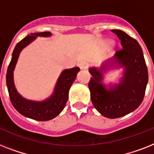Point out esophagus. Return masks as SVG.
I'll list each match as a JSON object with an SVG mask.
<instances>
[{
  "label": "esophagus",
  "mask_w": 154,
  "mask_h": 154,
  "mask_svg": "<svg viewBox=\"0 0 154 154\" xmlns=\"http://www.w3.org/2000/svg\"><path fill=\"white\" fill-rule=\"evenodd\" d=\"M79 67L81 69H86L88 67V64L86 62H81L79 64Z\"/></svg>",
  "instance_id": "esophagus-1"
}]
</instances>
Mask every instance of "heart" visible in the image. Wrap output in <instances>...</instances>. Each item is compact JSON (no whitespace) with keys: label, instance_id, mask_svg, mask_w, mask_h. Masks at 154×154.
I'll use <instances>...</instances> for the list:
<instances>
[{"label":"heart","instance_id":"obj_1","mask_svg":"<svg viewBox=\"0 0 154 154\" xmlns=\"http://www.w3.org/2000/svg\"><path fill=\"white\" fill-rule=\"evenodd\" d=\"M106 44H107V45L111 44V42H110V41H107V42H106Z\"/></svg>","mask_w":154,"mask_h":154}]
</instances>
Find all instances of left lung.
<instances>
[{"instance_id":"left-lung-1","label":"left lung","mask_w":154,"mask_h":154,"mask_svg":"<svg viewBox=\"0 0 154 154\" xmlns=\"http://www.w3.org/2000/svg\"><path fill=\"white\" fill-rule=\"evenodd\" d=\"M121 41L122 49L101 64L89 68V82L93 105L101 115L117 118L134 112L143 101L148 70L143 52L136 40L119 29L111 30ZM123 69L118 83H103V73L112 69Z\"/></svg>"}]
</instances>
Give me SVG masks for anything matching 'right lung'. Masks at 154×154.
Instances as JSON below:
<instances>
[{
    "label": "right lung",
    "instance_id": "1",
    "mask_svg": "<svg viewBox=\"0 0 154 154\" xmlns=\"http://www.w3.org/2000/svg\"><path fill=\"white\" fill-rule=\"evenodd\" d=\"M51 36L52 33L50 32H34L28 35L18 42L13 52L12 59L6 74V84L13 107L23 116L41 122L55 118L64 109L69 98L70 87L77 77V72L80 71L79 67L63 70L57 81L51 96L43 101H32L23 97L16 89L13 72L23 49L37 39V37H49Z\"/></svg>",
    "mask_w": 154,
    "mask_h": 154
}]
</instances>
